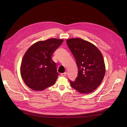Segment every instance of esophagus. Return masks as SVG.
Returning a JSON list of instances; mask_svg holds the SVG:
<instances>
[{
  "label": "esophagus",
  "mask_w": 127,
  "mask_h": 127,
  "mask_svg": "<svg viewBox=\"0 0 127 127\" xmlns=\"http://www.w3.org/2000/svg\"><path fill=\"white\" fill-rule=\"evenodd\" d=\"M66 74H67V72H65L64 73H61V76H65L66 75Z\"/></svg>",
  "instance_id": "34e87169"
}]
</instances>
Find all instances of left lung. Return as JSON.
Instances as JSON below:
<instances>
[{"label":"left lung","instance_id":"8db88e82","mask_svg":"<svg viewBox=\"0 0 127 127\" xmlns=\"http://www.w3.org/2000/svg\"><path fill=\"white\" fill-rule=\"evenodd\" d=\"M76 59L78 74L75 81L69 80L70 85L82 94H89L101 83L105 73L102 53L91 43L79 38L66 40Z\"/></svg>","mask_w":127,"mask_h":127}]
</instances>
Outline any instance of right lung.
I'll use <instances>...</instances> for the list:
<instances>
[{"mask_svg":"<svg viewBox=\"0 0 127 127\" xmlns=\"http://www.w3.org/2000/svg\"><path fill=\"white\" fill-rule=\"evenodd\" d=\"M63 42L58 38L38 41L27 50L22 59L21 75L29 88L43 91L55 83L59 74L51 56Z\"/></svg>","mask_w":127,"mask_h":127,"instance_id":"add662e5","label":"right lung"}]
</instances>
